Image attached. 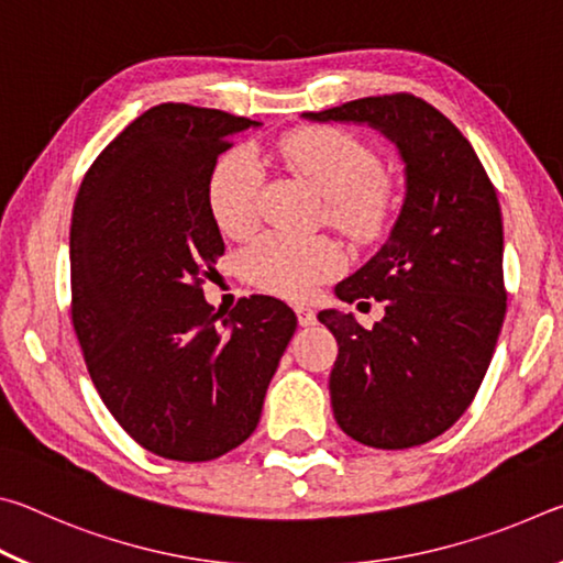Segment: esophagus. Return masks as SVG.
Wrapping results in <instances>:
<instances>
[{"label":"esophagus","instance_id":"34e87169","mask_svg":"<svg viewBox=\"0 0 563 563\" xmlns=\"http://www.w3.org/2000/svg\"><path fill=\"white\" fill-rule=\"evenodd\" d=\"M295 312H298V322L302 328H310V325H316L318 322V318H316V310H310V308H295Z\"/></svg>","mask_w":563,"mask_h":563}]
</instances>
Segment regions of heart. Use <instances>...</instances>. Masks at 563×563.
Segmentation results:
<instances>
[{
  "label": "heart",
  "mask_w": 563,
  "mask_h": 563,
  "mask_svg": "<svg viewBox=\"0 0 563 563\" xmlns=\"http://www.w3.org/2000/svg\"><path fill=\"white\" fill-rule=\"evenodd\" d=\"M271 161L302 176L325 198V221L355 243L385 233L397 206V188L377 151L355 133L335 126H310L283 133L268 146ZM263 174L247 151H228L208 178V208L228 238H247L258 223ZM345 255L325 235L295 238L265 233L243 253L247 283L283 298H305L318 283L335 275Z\"/></svg>",
  "instance_id": "b5f03b06"
}]
</instances>
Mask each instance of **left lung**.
<instances>
[{
  "label": "left lung",
  "instance_id": "obj_1",
  "mask_svg": "<svg viewBox=\"0 0 563 563\" xmlns=\"http://www.w3.org/2000/svg\"><path fill=\"white\" fill-rule=\"evenodd\" d=\"M369 123L395 141L407 194L385 245L335 295L385 302L365 330L345 312L318 320L338 340L330 402L340 430L375 450L434 440L464 415L507 312L497 188L462 131L412 93H385L302 113Z\"/></svg>",
  "mask_w": 563,
  "mask_h": 563
}]
</instances>
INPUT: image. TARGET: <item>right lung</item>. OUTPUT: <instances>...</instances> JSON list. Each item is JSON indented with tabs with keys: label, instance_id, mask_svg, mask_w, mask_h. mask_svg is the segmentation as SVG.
I'll use <instances>...</instances> for the list:
<instances>
[{
	"label": "right lung",
	"instance_id": "1",
	"mask_svg": "<svg viewBox=\"0 0 563 563\" xmlns=\"http://www.w3.org/2000/svg\"><path fill=\"white\" fill-rule=\"evenodd\" d=\"M258 121L161 103L93 161L71 216V322L113 419L164 460L208 462L258 427L298 325L271 295L228 312L203 298L225 245L208 178Z\"/></svg>",
	"mask_w": 563,
	"mask_h": 563
}]
</instances>
